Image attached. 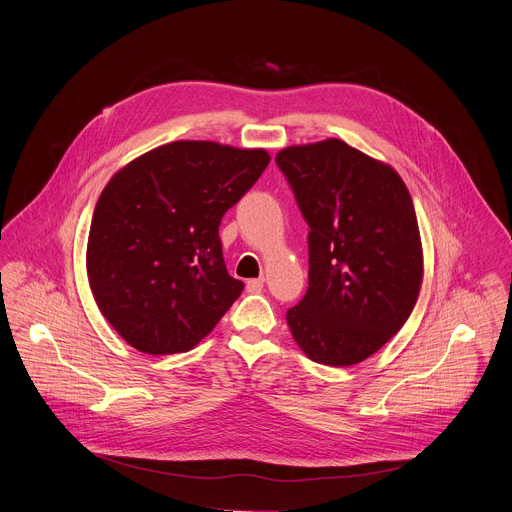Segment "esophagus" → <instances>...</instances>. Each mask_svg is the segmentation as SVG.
Wrapping results in <instances>:
<instances>
[{"label": "esophagus", "instance_id": "esophagus-1", "mask_svg": "<svg viewBox=\"0 0 512 512\" xmlns=\"http://www.w3.org/2000/svg\"><path fill=\"white\" fill-rule=\"evenodd\" d=\"M261 289H263V277L247 281V291H249V294H259Z\"/></svg>", "mask_w": 512, "mask_h": 512}]
</instances>
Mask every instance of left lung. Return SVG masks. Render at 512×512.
<instances>
[{
    "label": "left lung",
    "instance_id": "1",
    "mask_svg": "<svg viewBox=\"0 0 512 512\" xmlns=\"http://www.w3.org/2000/svg\"><path fill=\"white\" fill-rule=\"evenodd\" d=\"M275 162L310 227L308 291L287 326L310 360L350 367L387 344L419 300L411 194L393 166L336 137L289 145Z\"/></svg>",
    "mask_w": 512,
    "mask_h": 512
}]
</instances>
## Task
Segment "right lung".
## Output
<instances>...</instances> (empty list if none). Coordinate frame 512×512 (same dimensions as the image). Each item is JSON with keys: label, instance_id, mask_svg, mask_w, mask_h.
<instances>
[{"label": "right lung", "instance_id": "add662e5", "mask_svg": "<svg viewBox=\"0 0 512 512\" xmlns=\"http://www.w3.org/2000/svg\"><path fill=\"white\" fill-rule=\"evenodd\" d=\"M269 160L263 148L180 139L113 174L93 212L87 277L127 344L145 354L186 352L241 296L218 225Z\"/></svg>", "mask_w": 512, "mask_h": 512}]
</instances>
